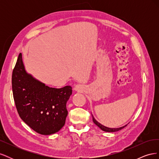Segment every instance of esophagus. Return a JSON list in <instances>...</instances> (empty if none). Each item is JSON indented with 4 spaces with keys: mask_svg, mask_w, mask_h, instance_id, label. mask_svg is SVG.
Returning a JSON list of instances; mask_svg holds the SVG:
<instances>
[{
    "mask_svg": "<svg viewBox=\"0 0 159 159\" xmlns=\"http://www.w3.org/2000/svg\"><path fill=\"white\" fill-rule=\"evenodd\" d=\"M74 89L75 91H79V92H81L84 90V87L81 85H76L75 87L74 88Z\"/></svg>",
    "mask_w": 159,
    "mask_h": 159,
    "instance_id": "esophagus-1",
    "label": "esophagus"
}]
</instances>
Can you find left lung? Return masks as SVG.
Wrapping results in <instances>:
<instances>
[{"label": "left lung", "mask_w": 159, "mask_h": 159, "mask_svg": "<svg viewBox=\"0 0 159 159\" xmlns=\"http://www.w3.org/2000/svg\"><path fill=\"white\" fill-rule=\"evenodd\" d=\"M93 121L96 125L98 126L101 129L103 130V131H106V132H115V131H119V130H121V129H123L124 127H125L127 126V125H125V126L121 127H119V128H109V127L103 126V125H102V124H100L99 122H98L97 121H96V120L95 119V118L93 117Z\"/></svg>", "instance_id": "obj_1"}]
</instances>
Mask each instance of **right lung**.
I'll list each match as a JSON object with an SVG mask.
<instances>
[{
    "label": "right lung",
    "instance_id": "obj_1",
    "mask_svg": "<svg viewBox=\"0 0 159 159\" xmlns=\"http://www.w3.org/2000/svg\"><path fill=\"white\" fill-rule=\"evenodd\" d=\"M12 88L19 116L34 131L48 135L64 127L71 86L50 88L34 78L26 72L20 53L12 71Z\"/></svg>",
    "mask_w": 159,
    "mask_h": 159
}]
</instances>
